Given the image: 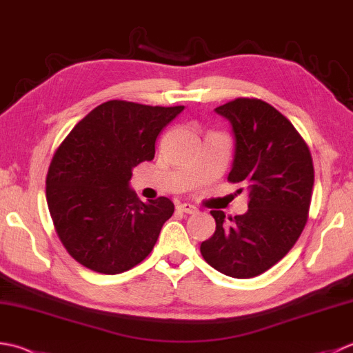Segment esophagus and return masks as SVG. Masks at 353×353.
<instances>
[{"label": "esophagus", "mask_w": 353, "mask_h": 353, "mask_svg": "<svg viewBox=\"0 0 353 353\" xmlns=\"http://www.w3.org/2000/svg\"><path fill=\"white\" fill-rule=\"evenodd\" d=\"M177 210L181 211V212H185V214H192V212L197 211L196 206L191 205V203H181V205H177Z\"/></svg>", "instance_id": "obj_1"}]
</instances>
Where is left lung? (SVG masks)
I'll return each mask as SVG.
<instances>
[{
	"mask_svg": "<svg viewBox=\"0 0 353 353\" xmlns=\"http://www.w3.org/2000/svg\"><path fill=\"white\" fill-rule=\"evenodd\" d=\"M216 112L231 122L236 136L228 181L246 185L250 202L246 214L228 222L223 211H211L216 232L202 241L200 252L228 277L252 279L279 263L305 230L314 162L291 121L268 102L237 98Z\"/></svg>",
	"mask_w": 353,
	"mask_h": 353,
	"instance_id": "8db88e82",
	"label": "left lung"
}]
</instances>
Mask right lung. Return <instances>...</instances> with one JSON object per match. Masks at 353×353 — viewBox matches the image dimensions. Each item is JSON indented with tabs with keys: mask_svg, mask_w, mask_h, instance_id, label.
<instances>
[{
	"mask_svg": "<svg viewBox=\"0 0 353 353\" xmlns=\"http://www.w3.org/2000/svg\"><path fill=\"white\" fill-rule=\"evenodd\" d=\"M183 105L107 101L79 121L54 151L46 197L61 243L99 274H121L153 251L174 212L168 197L143 203L128 188L136 165L154 157L156 139Z\"/></svg>",
	"mask_w": 353,
	"mask_h": 353,
	"instance_id": "obj_1",
	"label": "right lung"
}]
</instances>
